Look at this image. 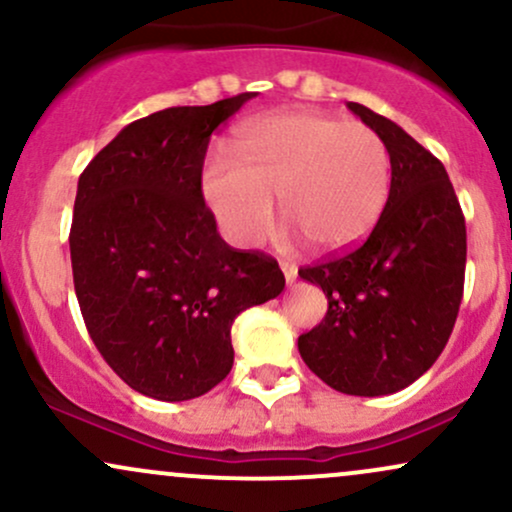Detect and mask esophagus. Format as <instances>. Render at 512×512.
<instances>
[{
	"instance_id": "1",
	"label": "esophagus",
	"mask_w": 512,
	"mask_h": 512,
	"mask_svg": "<svg viewBox=\"0 0 512 512\" xmlns=\"http://www.w3.org/2000/svg\"><path fill=\"white\" fill-rule=\"evenodd\" d=\"M281 272H284V279H286V284H293V281H296V276H298V269H296V264H289V262H281Z\"/></svg>"
}]
</instances>
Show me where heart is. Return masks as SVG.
I'll return each instance as SVG.
<instances>
[{
	"mask_svg": "<svg viewBox=\"0 0 512 512\" xmlns=\"http://www.w3.org/2000/svg\"><path fill=\"white\" fill-rule=\"evenodd\" d=\"M236 161L207 158L202 195L223 236L252 248L274 221V199L289 219V240H313L327 255L349 252L383 216L392 161L383 139L361 122L310 110H281L245 122L233 139Z\"/></svg>",
	"mask_w": 512,
	"mask_h": 512,
	"instance_id": "obj_1",
	"label": "heart"
}]
</instances>
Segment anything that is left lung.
Wrapping results in <instances>:
<instances>
[{
    "label": "left lung",
    "mask_w": 512,
    "mask_h": 512,
    "mask_svg": "<svg viewBox=\"0 0 512 512\" xmlns=\"http://www.w3.org/2000/svg\"><path fill=\"white\" fill-rule=\"evenodd\" d=\"M349 110L390 151V197L361 248L298 269L327 296L325 320L298 337V351L337 392L380 397L421 378L448 344L462 303L467 228L443 163L366 105Z\"/></svg>",
    "instance_id": "1"
}]
</instances>
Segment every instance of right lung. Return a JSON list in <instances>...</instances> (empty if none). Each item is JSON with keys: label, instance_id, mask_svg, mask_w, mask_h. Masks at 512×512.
Segmentation results:
<instances>
[{"label": "right lung", "instance_id": "obj_1", "mask_svg": "<svg viewBox=\"0 0 512 512\" xmlns=\"http://www.w3.org/2000/svg\"><path fill=\"white\" fill-rule=\"evenodd\" d=\"M250 98L132 122L76 187L69 252L86 330L132 390L161 402L219 385L233 366V320L284 291L276 260L233 250L202 197L211 134Z\"/></svg>", "mask_w": 512, "mask_h": 512}]
</instances>
